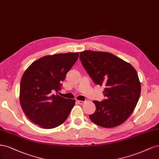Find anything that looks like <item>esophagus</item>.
<instances>
[{
  "label": "esophagus",
  "mask_w": 159,
  "mask_h": 159,
  "mask_svg": "<svg viewBox=\"0 0 159 159\" xmlns=\"http://www.w3.org/2000/svg\"><path fill=\"white\" fill-rule=\"evenodd\" d=\"M76 102H77L78 104H84V101H81V100H76Z\"/></svg>",
  "instance_id": "34e87169"
}]
</instances>
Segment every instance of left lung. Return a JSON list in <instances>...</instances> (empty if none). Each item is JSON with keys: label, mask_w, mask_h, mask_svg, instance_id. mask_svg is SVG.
Segmentation results:
<instances>
[{"label": "left lung", "mask_w": 159, "mask_h": 159, "mask_svg": "<svg viewBox=\"0 0 159 159\" xmlns=\"http://www.w3.org/2000/svg\"><path fill=\"white\" fill-rule=\"evenodd\" d=\"M80 60L94 83L104 85L106 99L94 100L96 111L89 116L99 126L111 128L127 120L139 100L141 83L130 63L111 53L84 51Z\"/></svg>", "instance_id": "1"}]
</instances>
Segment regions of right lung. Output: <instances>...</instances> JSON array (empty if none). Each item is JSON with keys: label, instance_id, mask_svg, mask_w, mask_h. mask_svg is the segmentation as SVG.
Here are the masks:
<instances>
[{"label": "right lung", "instance_id": "1", "mask_svg": "<svg viewBox=\"0 0 159 159\" xmlns=\"http://www.w3.org/2000/svg\"><path fill=\"white\" fill-rule=\"evenodd\" d=\"M79 53L44 56L25 70L20 81V102L28 118L45 129L56 127L66 120L75 100L57 94Z\"/></svg>", "mask_w": 159, "mask_h": 159}]
</instances>
